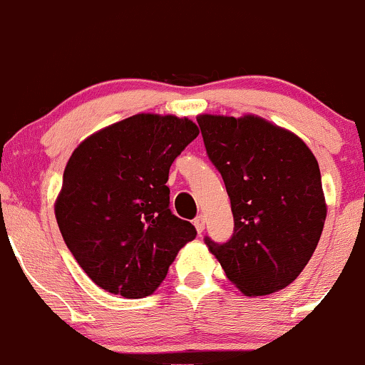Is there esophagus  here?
I'll return each instance as SVG.
<instances>
[{
  "mask_svg": "<svg viewBox=\"0 0 365 365\" xmlns=\"http://www.w3.org/2000/svg\"><path fill=\"white\" fill-rule=\"evenodd\" d=\"M194 226H195L197 233H202L204 228H206V216H204V215L197 216L194 220Z\"/></svg>",
  "mask_w": 365,
  "mask_h": 365,
  "instance_id": "esophagus-1",
  "label": "esophagus"
}]
</instances>
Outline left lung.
<instances>
[{
    "label": "left lung",
    "mask_w": 365,
    "mask_h": 365,
    "mask_svg": "<svg viewBox=\"0 0 365 365\" xmlns=\"http://www.w3.org/2000/svg\"><path fill=\"white\" fill-rule=\"evenodd\" d=\"M197 123L235 221L226 244L206 237L209 252L244 295L283 290L311 261L326 221L317 159L300 137L261 116L199 115Z\"/></svg>",
    "instance_id": "1"
}]
</instances>
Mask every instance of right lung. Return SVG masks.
I'll use <instances>...</instances> for the list:
<instances>
[{
  "instance_id": "add662e5",
  "label": "right lung",
  "mask_w": 365,
  "mask_h": 365,
  "mask_svg": "<svg viewBox=\"0 0 365 365\" xmlns=\"http://www.w3.org/2000/svg\"><path fill=\"white\" fill-rule=\"evenodd\" d=\"M199 135L192 120L139 113L77 145L66 163L54 215L75 261L103 290L153 295L194 225L170 209L175 158Z\"/></svg>"
}]
</instances>
